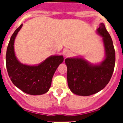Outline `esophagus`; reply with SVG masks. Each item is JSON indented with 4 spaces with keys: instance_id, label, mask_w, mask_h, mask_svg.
Listing matches in <instances>:
<instances>
[{
    "instance_id": "esophagus-1",
    "label": "esophagus",
    "mask_w": 123,
    "mask_h": 123,
    "mask_svg": "<svg viewBox=\"0 0 123 123\" xmlns=\"http://www.w3.org/2000/svg\"><path fill=\"white\" fill-rule=\"evenodd\" d=\"M64 55H65L66 57H68V56L71 55V52L69 50H65V52H64Z\"/></svg>"
}]
</instances>
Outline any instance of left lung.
I'll list each match as a JSON object with an SVG mask.
<instances>
[{"label": "left lung", "mask_w": 123, "mask_h": 123, "mask_svg": "<svg viewBox=\"0 0 123 123\" xmlns=\"http://www.w3.org/2000/svg\"><path fill=\"white\" fill-rule=\"evenodd\" d=\"M98 33L103 37L105 59L100 64L93 65L82 58H67V80L69 89L79 96H90L102 90L114 72L116 54L111 36L105 25L101 24Z\"/></svg>", "instance_id": "8db88e82"}]
</instances>
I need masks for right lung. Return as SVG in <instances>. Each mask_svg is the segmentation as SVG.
<instances>
[{
	"mask_svg": "<svg viewBox=\"0 0 123 123\" xmlns=\"http://www.w3.org/2000/svg\"><path fill=\"white\" fill-rule=\"evenodd\" d=\"M22 25L21 24L12 34L7 48V71L13 84L22 91L31 95H40L48 91L54 73L63 62L64 57L62 55L50 56L37 66L20 63L14 54V41Z\"/></svg>",
	"mask_w": 123,
	"mask_h": 123,
	"instance_id": "right-lung-1",
	"label": "right lung"
}]
</instances>
